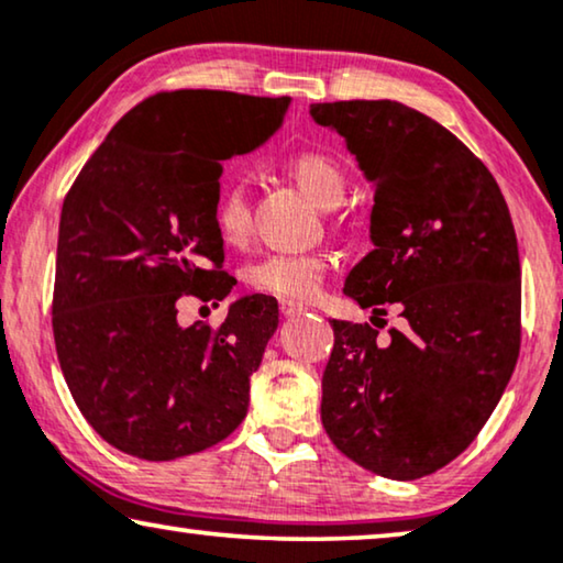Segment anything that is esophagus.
Masks as SVG:
<instances>
[{"label": "esophagus", "instance_id": "34e87169", "mask_svg": "<svg viewBox=\"0 0 563 563\" xmlns=\"http://www.w3.org/2000/svg\"><path fill=\"white\" fill-rule=\"evenodd\" d=\"M279 310H282L284 318H291V314H299V312H305V307H302V305H297V302H289V299H282Z\"/></svg>", "mask_w": 563, "mask_h": 563}]
</instances>
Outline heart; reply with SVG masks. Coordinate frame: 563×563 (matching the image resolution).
Listing matches in <instances>:
<instances>
[{
    "mask_svg": "<svg viewBox=\"0 0 563 563\" xmlns=\"http://www.w3.org/2000/svg\"><path fill=\"white\" fill-rule=\"evenodd\" d=\"M287 172L302 191L320 207H335L345 195V172L341 161L328 151L305 148L287 158ZM212 222L222 241L243 243L251 233V207L243 181H222L212 202ZM333 258L325 251H276L245 266L243 279L253 291L289 302H310L320 295Z\"/></svg>",
    "mask_w": 563,
    "mask_h": 563,
    "instance_id": "heart-1",
    "label": "heart"
}]
</instances>
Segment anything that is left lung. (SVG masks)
<instances>
[{
    "label": "left lung",
    "mask_w": 563,
    "mask_h": 563,
    "mask_svg": "<svg viewBox=\"0 0 563 563\" xmlns=\"http://www.w3.org/2000/svg\"><path fill=\"white\" fill-rule=\"evenodd\" d=\"M376 184L374 251L343 291L389 338L333 320L322 428L358 466L410 482L464 453L489 420L520 353V256L489 168L451 130L389 99L312 104Z\"/></svg>",
    "instance_id": "left-lung-1"
}]
</instances>
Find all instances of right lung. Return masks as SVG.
Wrapping results in <instances>:
<instances>
[{"label": "right lung", "mask_w": 563, "mask_h": 563, "mask_svg": "<svg viewBox=\"0 0 563 563\" xmlns=\"http://www.w3.org/2000/svg\"><path fill=\"white\" fill-rule=\"evenodd\" d=\"M287 104L158 91L122 114L68 189L53 338L76 407L122 453L189 456L249 412L251 374L279 325L276 299H238L218 328H181L176 302H220L233 289L212 222L222 161L264 145Z\"/></svg>", "instance_id": "right-lung-1"}]
</instances>
